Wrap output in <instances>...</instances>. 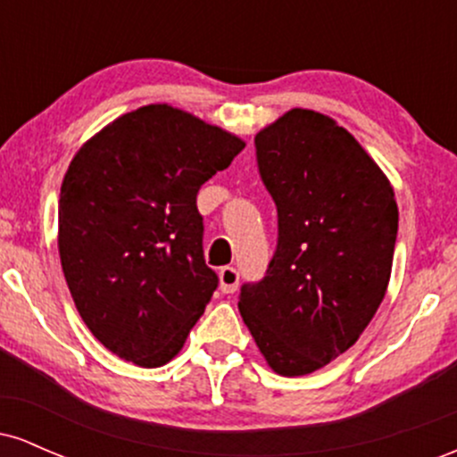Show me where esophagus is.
I'll return each instance as SVG.
<instances>
[{
	"label": "esophagus",
	"instance_id": "34e87169",
	"mask_svg": "<svg viewBox=\"0 0 457 457\" xmlns=\"http://www.w3.org/2000/svg\"><path fill=\"white\" fill-rule=\"evenodd\" d=\"M219 283H221V292L223 295H234L238 290L240 283V272L234 269V266H223L219 270Z\"/></svg>",
	"mask_w": 457,
	"mask_h": 457
}]
</instances>
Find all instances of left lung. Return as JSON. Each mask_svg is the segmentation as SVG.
Instances as JSON below:
<instances>
[{"instance_id": "left-lung-1", "label": "left lung", "mask_w": 457, "mask_h": 457, "mask_svg": "<svg viewBox=\"0 0 457 457\" xmlns=\"http://www.w3.org/2000/svg\"><path fill=\"white\" fill-rule=\"evenodd\" d=\"M277 206L266 275L240 287L238 309L277 374L305 376L361 337L389 286L397 238L391 182L348 130L292 109L255 135Z\"/></svg>"}]
</instances>
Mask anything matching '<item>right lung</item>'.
Instances as JSON below:
<instances>
[{
	"label": "right lung",
	"instance_id": "obj_1",
	"mask_svg": "<svg viewBox=\"0 0 457 457\" xmlns=\"http://www.w3.org/2000/svg\"><path fill=\"white\" fill-rule=\"evenodd\" d=\"M245 141L195 115L145 104L83 144L60 193L62 270L79 316L120 359L161 367L217 290L197 191Z\"/></svg>",
	"mask_w": 457,
	"mask_h": 457
}]
</instances>
